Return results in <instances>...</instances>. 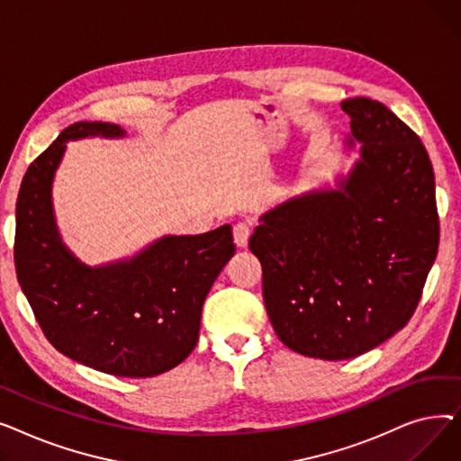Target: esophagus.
I'll return each mask as SVG.
<instances>
[{"mask_svg":"<svg viewBox=\"0 0 461 461\" xmlns=\"http://www.w3.org/2000/svg\"><path fill=\"white\" fill-rule=\"evenodd\" d=\"M250 233H252V230H250V226L247 222H237L233 226V240H235V245L239 249H247Z\"/></svg>","mask_w":461,"mask_h":461,"instance_id":"34e87169","label":"esophagus"}]
</instances>
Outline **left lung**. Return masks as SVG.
Returning a JSON list of instances; mask_svg holds the SVG:
<instances>
[{
	"instance_id": "1",
	"label": "left lung",
	"mask_w": 461,
	"mask_h": 461,
	"mask_svg": "<svg viewBox=\"0 0 461 461\" xmlns=\"http://www.w3.org/2000/svg\"><path fill=\"white\" fill-rule=\"evenodd\" d=\"M346 149L360 157L325 186L259 216L249 247L276 336L295 353L346 360L407 325L439 247L435 177L420 138L384 104L355 96Z\"/></svg>"
}]
</instances>
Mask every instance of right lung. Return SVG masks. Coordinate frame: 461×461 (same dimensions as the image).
<instances>
[{
  "instance_id": "right-lung-1",
  "label": "right lung",
  "mask_w": 461,
  "mask_h": 461,
  "mask_svg": "<svg viewBox=\"0 0 461 461\" xmlns=\"http://www.w3.org/2000/svg\"><path fill=\"white\" fill-rule=\"evenodd\" d=\"M95 136L127 132L78 121L30 164L16 202V276L59 353L110 375L153 377L196 348L205 297L235 254L231 226L164 235L132 258L96 267L82 263L61 240L52 183L67 141Z\"/></svg>"
}]
</instances>
